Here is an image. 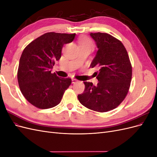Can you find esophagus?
I'll use <instances>...</instances> for the list:
<instances>
[{
	"mask_svg": "<svg viewBox=\"0 0 157 157\" xmlns=\"http://www.w3.org/2000/svg\"><path fill=\"white\" fill-rule=\"evenodd\" d=\"M78 82V80H77L76 78H72V83H73V84H75V83H77V82Z\"/></svg>",
	"mask_w": 157,
	"mask_h": 157,
	"instance_id": "obj_1",
	"label": "esophagus"
}]
</instances>
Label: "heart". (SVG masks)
<instances>
[{"label":"heart","mask_w":157,"mask_h":157,"mask_svg":"<svg viewBox=\"0 0 157 157\" xmlns=\"http://www.w3.org/2000/svg\"><path fill=\"white\" fill-rule=\"evenodd\" d=\"M78 44L80 48H90L92 49L93 47V42L86 36H81L78 40Z\"/></svg>","instance_id":"1"}]
</instances>
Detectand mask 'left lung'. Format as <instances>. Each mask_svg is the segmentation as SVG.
Here are the masks:
<instances>
[{"instance_id":"obj_1","label":"left lung","mask_w":157,"mask_h":157,"mask_svg":"<svg viewBox=\"0 0 157 157\" xmlns=\"http://www.w3.org/2000/svg\"><path fill=\"white\" fill-rule=\"evenodd\" d=\"M98 50L90 67H97L99 82L84 81V91L78 95L80 103L97 112H107L123 101L129 90L132 67L126 49L121 40L103 33H90Z\"/></svg>"}]
</instances>
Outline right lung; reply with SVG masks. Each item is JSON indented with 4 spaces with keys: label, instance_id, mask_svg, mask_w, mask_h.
I'll use <instances>...</instances> for the list:
<instances>
[{
    "label": "right lung",
    "instance_id": "right-lung-1",
    "mask_svg": "<svg viewBox=\"0 0 157 157\" xmlns=\"http://www.w3.org/2000/svg\"><path fill=\"white\" fill-rule=\"evenodd\" d=\"M75 35L46 33L23 50L19 63L17 81L23 96L33 105L45 109L61 102L71 78H59L51 73V69L55 61L60 59L63 45L72 42Z\"/></svg>",
    "mask_w": 157,
    "mask_h": 157
}]
</instances>
